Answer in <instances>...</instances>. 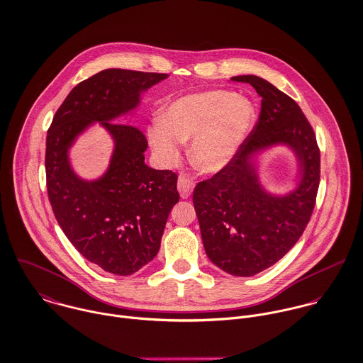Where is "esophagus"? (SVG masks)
I'll use <instances>...</instances> for the list:
<instances>
[{
  "label": "esophagus",
  "mask_w": 363,
  "mask_h": 363,
  "mask_svg": "<svg viewBox=\"0 0 363 363\" xmlns=\"http://www.w3.org/2000/svg\"><path fill=\"white\" fill-rule=\"evenodd\" d=\"M193 189H194V183L191 180H189L184 176L179 177V180H177V190H179L182 199L190 197V194L193 193Z\"/></svg>",
  "instance_id": "34e87169"
}]
</instances>
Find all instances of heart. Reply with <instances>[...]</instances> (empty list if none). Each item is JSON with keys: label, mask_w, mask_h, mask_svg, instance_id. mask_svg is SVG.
Returning <instances> with one entry per match:
<instances>
[{"label": "heart", "mask_w": 363, "mask_h": 363, "mask_svg": "<svg viewBox=\"0 0 363 363\" xmlns=\"http://www.w3.org/2000/svg\"><path fill=\"white\" fill-rule=\"evenodd\" d=\"M255 106L235 93L218 90L176 100L160 116V128L149 130V143L164 163L179 157V142L193 139L189 156L203 173H217L235 156L253 126Z\"/></svg>", "instance_id": "1"}]
</instances>
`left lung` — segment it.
Here are the masks:
<instances>
[{"label":"left lung","mask_w":363,"mask_h":363,"mask_svg":"<svg viewBox=\"0 0 363 363\" xmlns=\"http://www.w3.org/2000/svg\"><path fill=\"white\" fill-rule=\"evenodd\" d=\"M262 97L259 118L233 160L197 183L193 203L210 260L233 276H253L280 260L303 235L320 184V147L298 104L257 76H237ZM287 143L299 157L302 182L284 198L264 194L250 155Z\"/></svg>","instance_id":"left-lung-1"}]
</instances>
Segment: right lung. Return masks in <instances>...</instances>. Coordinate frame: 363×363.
Masks as SVG:
<instances>
[{"instance_id":"right-lung-1","label":"right lung","mask_w":363,"mask_h":363,"mask_svg":"<svg viewBox=\"0 0 363 363\" xmlns=\"http://www.w3.org/2000/svg\"><path fill=\"white\" fill-rule=\"evenodd\" d=\"M166 77L103 70L69 93L48 129L45 169L53 214L73 246L113 274H132L156 256L169 213L180 199L174 172L145 164L143 132L113 122L135 110L140 93ZM93 121L113 135L116 150L109 172L97 182H84L72 173L67 150Z\"/></svg>"}]
</instances>
